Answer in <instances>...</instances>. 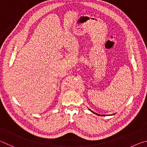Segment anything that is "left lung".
<instances>
[{"label":"left lung","mask_w":147,"mask_h":147,"mask_svg":"<svg viewBox=\"0 0 147 147\" xmlns=\"http://www.w3.org/2000/svg\"><path fill=\"white\" fill-rule=\"evenodd\" d=\"M90 110V109H89ZM90 110V111L92 112H93L94 113V114H97V115H99V114H96V113H95L94 112H93V111H92V110Z\"/></svg>","instance_id":"obj_1"}]
</instances>
